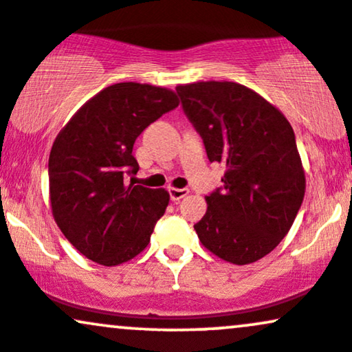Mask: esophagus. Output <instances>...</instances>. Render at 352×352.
Segmentation results:
<instances>
[{
  "mask_svg": "<svg viewBox=\"0 0 352 352\" xmlns=\"http://www.w3.org/2000/svg\"><path fill=\"white\" fill-rule=\"evenodd\" d=\"M168 192H169V197H171V201L177 202V201L183 199V197L188 196L189 189H186V188H181V189H177V188H169Z\"/></svg>",
  "mask_w": 352,
  "mask_h": 352,
  "instance_id": "1",
  "label": "esophagus"
}]
</instances>
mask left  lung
<instances>
[{
    "label": "left lung",
    "instance_id": "left-lung-1",
    "mask_svg": "<svg viewBox=\"0 0 352 352\" xmlns=\"http://www.w3.org/2000/svg\"><path fill=\"white\" fill-rule=\"evenodd\" d=\"M184 115L210 163H222V186L206 197L194 226L206 249L235 265L257 262L282 242L305 197L295 133L282 111L235 82L176 87Z\"/></svg>",
    "mask_w": 352,
    "mask_h": 352
}]
</instances>
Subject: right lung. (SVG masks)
<instances>
[{
  "label": "right lung",
  "instance_id": "1",
  "mask_svg": "<svg viewBox=\"0 0 352 352\" xmlns=\"http://www.w3.org/2000/svg\"><path fill=\"white\" fill-rule=\"evenodd\" d=\"M179 105L163 87L122 82L103 89L70 118L49 156L52 214L65 239L92 262L111 267L150 243L169 202L164 189L135 186L131 155L146 126Z\"/></svg>",
  "mask_w": 352,
  "mask_h": 352
}]
</instances>
